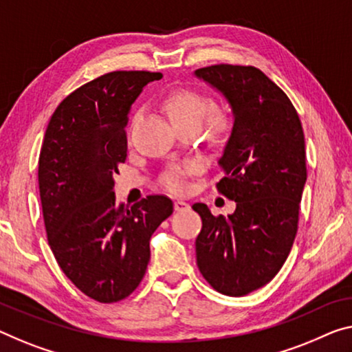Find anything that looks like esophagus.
Segmentation results:
<instances>
[{"instance_id":"34e87169","label":"esophagus","mask_w":352,"mask_h":352,"mask_svg":"<svg viewBox=\"0 0 352 352\" xmlns=\"http://www.w3.org/2000/svg\"><path fill=\"white\" fill-rule=\"evenodd\" d=\"M188 208H190V204L184 201V199H176L175 201V210H177V212H181V210H187Z\"/></svg>"}]
</instances>
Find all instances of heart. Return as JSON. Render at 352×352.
Instances as JSON below:
<instances>
[{
	"label": "heart",
	"instance_id": "obj_1",
	"mask_svg": "<svg viewBox=\"0 0 352 352\" xmlns=\"http://www.w3.org/2000/svg\"><path fill=\"white\" fill-rule=\"evenodd\" d=\"M164 110L177 131L181 129H197L203 121V131L212 142H220L226 138L232 131L234 120L225 107L210 108V99L201 91L181 88L164 99ZM135 115L132 122L135 121ZM198 170L197 162H184V164L171 165L160 177L162 186L170 192L182 193L187 188V176Z\"/></svg>",
	"mask_w": 352,
	"mask_h": 352
}]
</instances>
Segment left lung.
Here are the masks:
<instances>
[{
	"label": "left lung",
	"instance_id": "obj_1",
	"mask_svg": "<svg viewBox=\"0 0 352 352\" xmlns=\"http://www.w3.org/2000/svg\"><path fill=\"white\" fill-rule=\"evenodd\" d=\"M195 75L215 86L234 111L220 166L219 193L236 201L228 219L195 203L203 220L195 242L204 280L226 296H245L269 283L297 234L307 181L304 129L294 105L261 70L214 64Z\"/></svg>",
	"mask_w": 352,
	"mask_h": 352
}]
</instances>
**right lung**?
Listing matches in <instances>:
<instances>
[{
  "mask_svg": "<svg viewBox=\"0 0 352 352\" xmlns=\"http://www.w3.org/2000/svg\"><path fill=\"white\" fill-rule=\"evenodd\" d=\"M160 72L115 70L70 93L53 113L39 154V192L47 241L77 288L113 304L138 288L149 241L173 214L165 195L133 206L115 201L113 175L127 159L129 113Z\"/></svg>",
  "mask_w": 352,
  "mask_h": 352,
  "instance_id": "right-lung-1",
  "label": "right lung"
}]
</instances>
